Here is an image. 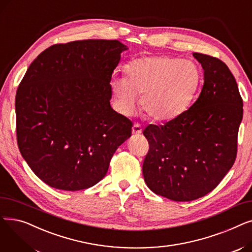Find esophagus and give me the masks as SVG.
Here are the masks:
<instances>
[{"label": "esophagus", "mask_w": 252, "mask_h": 252, "mask_svg": "<svg viewBox=\"0 0 252 252\" xmlns=\"http://www.w3.org/2000/svg\"><path fill=\"white\" fill-rule=\"evenodd\" d=\"M142 131H143L142 126L139 124H135L134 126H133V134L134 135H140V134H142Z\"/></svg>", "instance_id": "esophagus-1"}]
</instances>
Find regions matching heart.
I'll return each mask as SVG.
<instances>
[{
    "label": "heart",
    "mask_w": 252,
    "mask_h": 252,
    "mask_svg": "<svg viewBox=\"0 0 252 252\" xmlns=\"http://www.w3.org/2000/svg\"><path fill=\"white\" fill-rule=\"evenodd\" d=\"M126 76L114 77L111 88L125 114L142 109L154 121H171L188 109L202 82L199 66L169 56H145L126 66Z\"/></svg>",
    "instance_id": "1"
}]
</instances>
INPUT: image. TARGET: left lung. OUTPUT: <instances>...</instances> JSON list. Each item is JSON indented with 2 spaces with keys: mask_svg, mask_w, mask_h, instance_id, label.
<instances>
[{
  "mask_svg": "<svg viewBox=\"0 0 252 252\" xmlns=\"http://www.w3.org/2000/svg\"><path fill=\"white\" fill-rule=\"evenodd\" d=\"M204 84L191 107L143 134L149 151L143 162L148 188L174 201H191L213 191L233 166L243 101L236 79L221 60L193 53Z\"/></svg>",
  "mask_w": 252,
  "mask_h": 252,
  "instance_id": "8db88e82",
  "label": "left lung"
}]
</instances>
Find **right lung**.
<instances>
[{
    "label": "right lung",
    "mask_w": 252,
    "mask_h": 252,
    "mask_svg": "<svg viewBox=\"0 0 252 252\" xmlns=\"http://www.w3.org/2000/svg\"><path fill=\"white\" fill-rule=\"evenodd\" d=\"M126 50L117 39L53 45L24 74L15 99L18 147L50 187L94 186L130 137L133 124L110 106L112 72Z\"/></svg>",
    "instance_id": "1"
}]
</instances>
